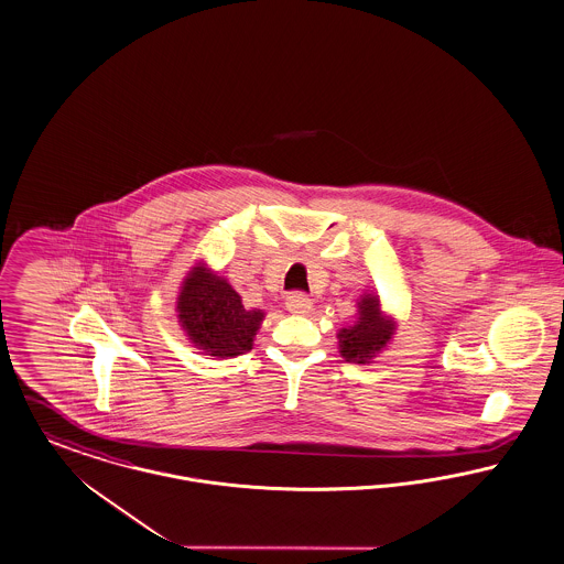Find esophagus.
Masks as SVG:
<instances>
[{
    "mask_svg": "<svg viewBox=\"0 0 564 564\" xmlns=\"http://www.w3.org/2000/svg\"><path fill=\"white\" fill-rule=\"evenodd\" d=\"M285 306H288V311L294 313V315H306V313H311L313 303H311L304 294H301V292H294V294H290V296L285 299Z\"/></svg>",
    "mask_w": 564,
    "mask_h": 564,
    "instance_id": "34e87169",
    "label": "esophagus"
}]
</instances>
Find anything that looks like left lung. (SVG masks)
Masks as SVG:
<instances>
[{
    "label": "left lung",
    "mask_w": 564,
    "mask_h": 564,
    "mask_svg": "<svg viewBox=\"0 0 564 564\" xmlns=\"http://www.w3.org/2000/svg\"><path fill=\"white\" fill-rule=\"evenodd\" d=\"M397 330L394 317L382 311L378 294H362L358 301L356 322L337 333L339 354L346 362L369 365L378 354H382Z\"/></svg>",
    "instance_id": "1"
}]
</instances>
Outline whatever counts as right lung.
Here are the masks:
<instances>
[{
  "instance_id": "right-lung-1",
  "label": "right lung",
  "mask_w": 564,
  "mask_h": 564,
  "mask_svg": "<svg viewBox=\"0 0 564 564\" xmlns=\"http://www.w3.org/2000/svg\"><path fill=\"white\" fill-rule=\"evenodd\" d=\"M175 313L193 347L217 358H234L253 349L265 317L261 308H245L240 294L204 260L186 272Z\"/></svg>"
}]
</instances>
